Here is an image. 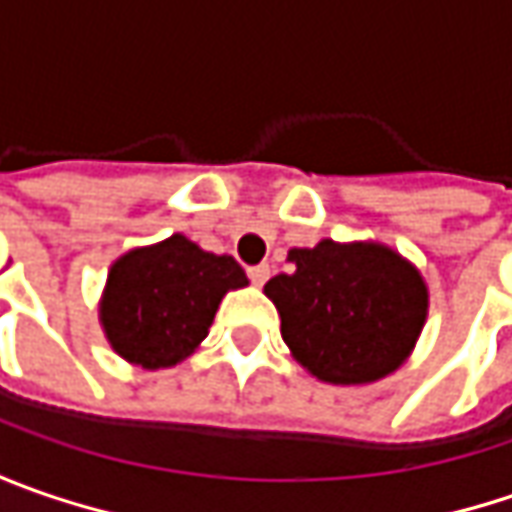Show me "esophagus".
<instances>
[{"label": "esophagus", "instance_id": "1", "mask_svg": "<svg viewBox=\"0 0 512 512\" xmlns=\"http://www.w3.org/2000/svg\"><path fill=\"white\" fill-rule=\"evenodd\" d=\"M247 276H250V282L253 285H265L267 279H270V265H256V267H247Z\"/></svg>", "mask_w": 512, "mask_h": 512}]
</instances>
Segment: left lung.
I'll return each mask as SVG.
<instances>
[{"instance_id":"1","label":"left lung","mask_w":512,"mask_h":512,"mask_svg":"<svg viewBox=\"0 0 512 512\" xmlns=\"http://www.w3.org/2000/svg\"><path fill=\"white\" fill-rule=\"evenodd\" d=\"M290 273L265 293L282 316V339L330 384L376 382L407 359L427 316L416 267L382 245L293 247Z\"/></svg>"}]
</instances>
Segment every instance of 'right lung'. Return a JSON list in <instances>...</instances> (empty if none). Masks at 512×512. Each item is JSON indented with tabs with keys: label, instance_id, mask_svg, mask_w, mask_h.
<instances>
[{
	"label": "right lung",
	"instance_id": "1",
	"mask_svg": "<svg viewBox=\"0 0 512 512\" xmlns=\"http://www.w3.org/2000/svg\"><path fill=\"white\" fill-rule=\"evenodd\" d=\"M245 285L233 256L207 253L176 233L110 267L102 325L122 359L148 370L170 367L205 339L227 290Z\"/></svg>",
	"mask_w": 512,
	"mask_h": 512
}]
</instances>
